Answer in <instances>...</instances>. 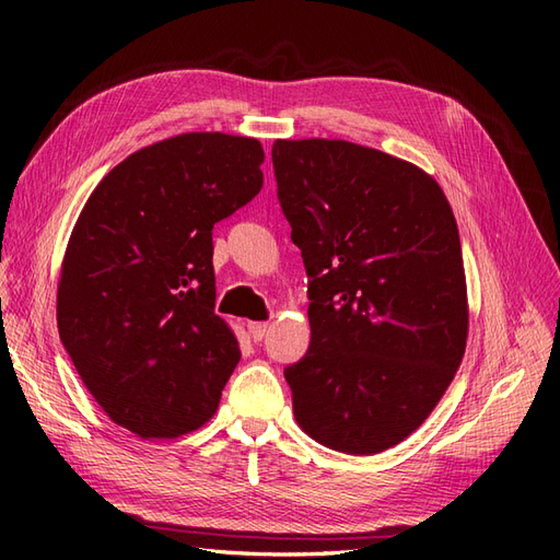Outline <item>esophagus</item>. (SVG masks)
I'll list each match as a JSON object with an SVG mask.
<instances>
[{
  "instance_id": "obj_1",
  "label": "esophagus",
  "mask_w": 560,
  "mask_h": 560,
  "mask_svg": "<svg viewBox=\"0 0 560 560\" xmlns=\"http://www.w3.org/2000/svg\"><path fill=\"white\" fill-rule=\"evenodd\" d=\"M268 329H270L268 322H247V331L254 341H261V338L268 334Z\"/></svg>"
}]
</instances>
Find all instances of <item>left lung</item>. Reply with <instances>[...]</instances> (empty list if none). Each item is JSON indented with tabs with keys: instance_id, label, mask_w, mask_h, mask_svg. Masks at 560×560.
<instances>
[{
	"instance_id": "left-lung-1",
	"label": "left lung",
	"mask_w": 560,
	"mask_h": 560,
	"mask_svg": "<svg viewBox=\"0 0 560 560\" xmlns=\"http://www.w3.org/2000/svg\"><path fill=\"white\" fill-rule=\"evenodd\" d=\"M273 171L308 273L311 346L284 369L296 422L327 448L381 453L422 425L463 362L453 210L425 171L346 140H276Z\"/></svg>"
}]
</instances>
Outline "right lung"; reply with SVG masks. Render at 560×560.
<instances>
[{"label":"right lung","mask_w":560,"mask_h":560,"mask_svg":"<svg viewBox=\"0 0 560 560\" xmlns=\"http://www.w3.org/2000/svg\"><path fill=\"white\" fill-rule=\"evenodd\" d=\"M259 140L184 132L135 151L83 206L58 331L103 411L142 439L214 416L241 346L214 315L212 229L261 191Z\"/></svg>","instance_id":"obj_1"}]
</instances>
